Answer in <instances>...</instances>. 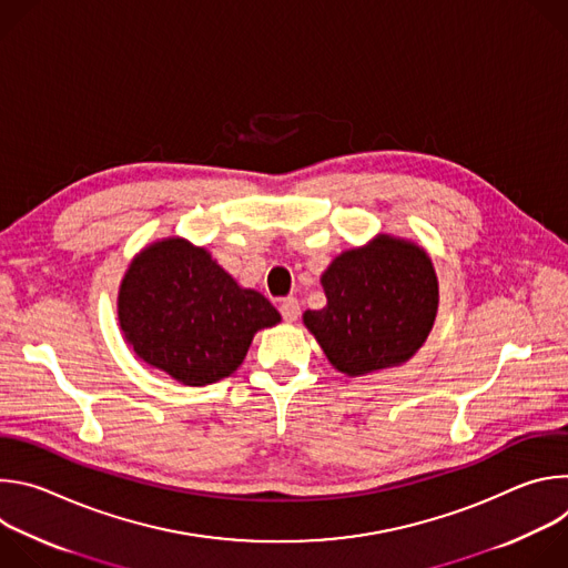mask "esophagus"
I'll return each instance as SVG.
<instances>
[{
  "label": "esophagus",
  "instance_id": "obj_1",
  "mask_svg": "<svg viewBox=\"0 0 568 568\" xmlns=\"http://www.w3.org/2000/svg\"><path fill=\"white\" fill-rule=\"evenodd\" d=\"M278 310H281V316H283L287 323H294V321L298 318V314H301V305H298V301H296L294 296L283 298L281 305H278Z\"/></svg>",
  "mask_w": 568,
  "mask_h": 568
}]
</instances>
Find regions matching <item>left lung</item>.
<instances>
[{
	"mask_svg": "<svg viewBox=\"0 0 568 568\" xmlns=\"http://www.w3.org/2000/svg\"><path fill=\"white\" fill-rule=\"evenodd\" d=\"M326 307L303 314L328 362L351 377L409 362L438 312V278L416 242L379 233L321 274Z\"/></svg>",
	"mask_w": 568,
	"mask_h": 568,
	"instance_id": "8db88e82",
	"label": "left lung"
}]
</instances>
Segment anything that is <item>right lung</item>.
Returning a JSON list of instances; mask_svg holds the SVG:
<instances>
[{
    "instance_id": "1",
    "label": "right lung",
    "mask_w": 568,
    "mask_h": 568,
    "mask_svg": "<svg viewBox=\"0 0 568 568\" xmlns=\"http://www.w3.org/2000/svg\"><path fill=\"white\" fill-rule=\"evenodd\" d=\"M278 321L261 292L240 287L184 237L141 250L119 287V326L130 348L186 386L229 377L254 335Z\"/></svg>"
}]
</instances>
